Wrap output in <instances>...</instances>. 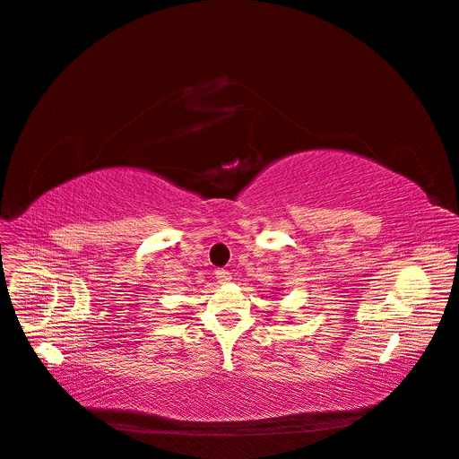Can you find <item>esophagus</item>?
<instances>
[{
  "instance_id": "esophagus-1",
  "label": "esophagus",
  "mask_w": 459,
  "mask_h": 459,
  "mask_svg": "<svg viewBox=\"0 0 459 459\" xmlns=\"http://www.w3.org/2000/svg\"><path fill=\"white\" fill-rule=\"evenodd\" d=\"M215 279L220 281V282H229V281L232 279V275H230V272L225 270V268H217V270H215Z\"/></svg>"
}]
</instances>
